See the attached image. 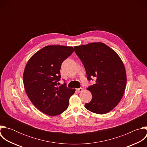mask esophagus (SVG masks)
<instances>
[{
  "mask_svg": "<svg viewBox=\"0 0 147 147\" xmlns=\"http://www.w3.org/2000/svg\"><path fill=\"white\" fill-rule=\"evenodd\" d=\"M82 90H83V88H80L76 89V91H77V92H81L82 91Z\"/></svg>",
  "mask_w": 147,
  "mask_h": 147,
  "instance_id": "esophagus-1",
  "label": "esophagus"
}]
</instances>
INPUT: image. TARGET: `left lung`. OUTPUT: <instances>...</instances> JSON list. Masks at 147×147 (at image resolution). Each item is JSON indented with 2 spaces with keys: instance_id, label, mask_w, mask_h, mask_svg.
<instances>
[{
  "instance_id": "8db88e82",
  "label": "left lung",
  "mask_w": 147,
  "mask_h": 147,
  "mask_svg": "<svg viewBox=\"0 0 147 147\" xmlns=\"http://www.w3.org/2000/svg\"><path fill=\"white\" fill-rule=\"evenodd\" d=\"M74 52L85 67L87 79H96L95 84L87 88L92 98L85 108L97 114L109 112L120 101L126 86V73L121 59L102 42L76 46Z\"/></svg>"
}]
</instances>
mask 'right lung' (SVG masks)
Returning a JSON list of instances; mask_svg holds the SVG:
<instances>
[{"label":"right lung","instance_id":"1","mask_svg":"<svg viewBox=\"0 0 147 147\" xmlns=\"http://www.w3.org/2000/svg\"><path fill=\"white\" fill-rule=\"evenodd\" d=\"M74 52L71 47L47 46L36 52L28 60L23 74L25 90L34 105L49 116L65 111L75 89L66 83L59 86L62 63Z\"/></svg>","mask_w":147,"mask_h":147}]
</instances>
